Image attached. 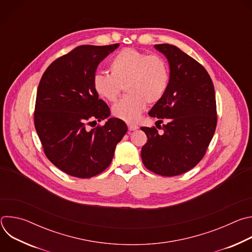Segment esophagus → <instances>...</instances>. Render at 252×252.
<instances>
[{
	"label": "esophagus",
	"instance_id": "34e87169",
	"mask_svg": "<svg viewBox=\"0 0 252 252\" xmlns=\"http://www.w3.org/2000/svg\"><path fill=\"white\" fill-rule=\"evenodd\" d=\"M127 127H128V130H135V129H137L138 128V126H135V125H132V124H127Z\"/></svg>",
	"mask_w": 252,
	"mask_h": 252
}]
</instances>
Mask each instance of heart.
<instances>
[{
	"label": "heart",
	"instance_id": "obj_1",
	"mask_svg": "<svg viewBox=\"0 0 252 252\" xmlns=\"http://www.w3.org/2000/svg\"><path fill=\"white\" fill-rule=\"evenodd\" d=\"M111 74L96 73L93 78L95 94L109 101H115L122 86L126 85L127 95L116 102L113 115L125 122H136L146 110L148 102L156 103L164 95L169 70L158 56L126 48L118 53L110 63Z\"/></svg>",
	"mask_w": 252,
	"mask_h": 252
}]
</instances>
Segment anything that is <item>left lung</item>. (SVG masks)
Instances as JSON below:
<instances>
[{"label":"left lung","mask_w":252,"mask_h":252,"mask_svg":"<svg viewBox=\"0 0 252 252\" xmlns=\"http://www.w3.org/2000/svg\"><path fill=\"white\" fill-rule=\"evenodd\" d=\"M155 48L168 61L169 83L149 115L167 123L162 134L156 127H140L148 136L140 155L151 171L174 176L193 168L205 155L218 123L215 92L206 69L194 59L172 45Z\"/></svg>","instance_id":"left-lung-1"}]
</instances>
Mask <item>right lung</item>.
Wrapping results in <instances>:
<instances>
[{
	"mask_svg": "<svg viewBox=\"0 0 252 252\" xmlns=\"http://www.w3.org/2000/svg\"><path fill=\"white\" fill-rule=\"evenodd\" d=\"M119 46L77 47L54 61L39 84L35 130L49 160L71 176L89 178L102 172L127 131L122 120L107 118L110 107L93 88L97 65ZM105 118L103 126L88 128Z\"/></svg>",
	"mask_w": 252,
	"mask_h": 252,
	"instance_id": "add662e5",
	"label": "right lung"
}]
</instances>
